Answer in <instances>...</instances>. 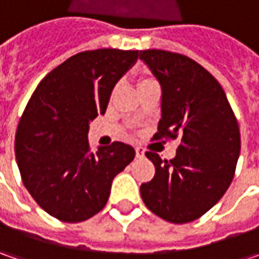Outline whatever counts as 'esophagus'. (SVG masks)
<instances>
[{"label": "esophagus", "mask_w": 259, "mask_h": 259, "mask_svg": "<svg viewBox=\"0 0 259 259\" xmlns=\"http://www.w3.org/2000/svg\"><path fill=\"white\" fill-rule=\"evenodd\" d=\"M144 148L143 147H135V154L138 158H141V157H144Z\"/></svg>", "instance_id": "34e87169"}]
</instances>
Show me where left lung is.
I'll use <instances>...</instances> for the list:
<instances>
[{"mask_svg":"<svg viewBox=\"0 0 259 259\" xmlns=\"http://www.w3.org/2000/svg\"><path fill=\"white\" fill-rule=\"evenodd\" d=\"M140 59L161 85V119L154 140L180 137L173 160L147 151L155 165L141 184L145 206L171 224L203 216L232 183L241 133L222 86L190 57L165 50H143Z\"/></svg>","mask_w":259,"mask_h":259,"instance_id":"left-lung-1","label":"left lung"}]
</instances>
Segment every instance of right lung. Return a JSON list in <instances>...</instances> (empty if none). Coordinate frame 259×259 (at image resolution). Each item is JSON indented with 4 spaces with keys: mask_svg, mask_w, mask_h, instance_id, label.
I'll list each match as a JSON object with an SVG mask.
<instances>
[{
    "mask_svg": "<svg viewBox=\"0 0 259 259\" xmlns=\"http://www.w3.org/2000/svg\"><path fill=\"white\" fill-rule=\"evenodd\" d=\"M137 60L138 50L119 49L72 56L45 76L21 115L15 158L23 183L62 222H83L101 212L114 177L134 160V148L119 141L94 153L88 133Z\"/></svg>",
    "mask_w": 259,
    "mask_h": 259,
    "instance_id": "add662e5",
    "label": "right lung"
}]
</instances>
